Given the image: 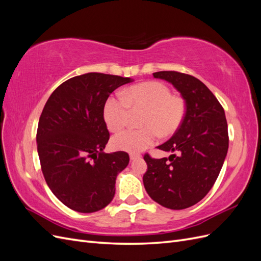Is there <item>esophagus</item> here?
<instances>
[{
  "mask_svg": "<svg viewBox=\"0 0 261 261\" xmlns=\"http://www.w3.org/2000/svg\"><path fill=\"white\" fill-rule=\"evenodd\" d=\"M129 158H130L132 161H134V160L139 159V158H141V155L138 154V153H130V154H129Z\"/></svg>",
  "mask_w": 261,
  "mask_h": 261,
  "instance_id": "esophagus-1",
  "label": "esophagus"
}]
</instances>
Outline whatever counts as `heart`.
Segmentation results:
<instances>
[{"label":"heart","mask_w":261,"mask_h":261,"mask_svg":"<svg viewBox=\"0 0 261 261\" xmlns=\"http://www.w3.org/2000/svg\"><path fill=\"white\" fill-rule=\"evenodd\" d=\"M122 97L111 96L103 106V118L112 132L123 129L128 124L130 111L144 113L140 129L122 132L113 138L115 148L127 152H140L151 146L158 135H173L184 121L186 107L180 97L172 96L167 85L147 82L122 91Z\"/></svg>","instance_id":"heart-1"}]
</instances>
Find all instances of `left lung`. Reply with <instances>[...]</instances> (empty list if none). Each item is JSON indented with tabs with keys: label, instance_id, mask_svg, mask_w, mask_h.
I'll use <instances>...</instances> for the list:
<instances>
[{
	"label": "left lung",
	"instance_id": "left-lung-1",
	"mask_svg": "<svg viewBox=\"0 0 261 261\" xmlns=\"http://www.w3.org/2000/svg\"><path fill=\"white\" fill-rule=\"evenodd\" d=\"M175 87L186 106L184 121L167 143L158 148L175 152L153 159L148 153L143 180L146 192L161 206L180 210L200 201L212 188L228 149V134L222 106L196 77L163 70L153 73Z\"/></svg>",
	"mask_w": 261,
	"mask_h": 261
}]
</instances>
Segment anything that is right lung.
Masks as SVG:
<instances>
[{
	"label": "right lung",
	"mask_w": 261,
	"mask_h": 261,
	"mask_svg": "<svg viewBox=\"0 0 261 261\" xmlns=\"http://www.w3.org/2000/svg\"><path fill=\"white\" fill-rule=\"evenodd\" d=\"M128 77L88 73L55 89L42 110L37 130L41 170L49 188L66 207L90 213L107 207L115 179L129 162L127 152H103L110 134L103 106Z\"/></svg>",
	"instance_id": "1"
}]
</instances>
